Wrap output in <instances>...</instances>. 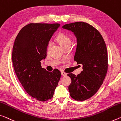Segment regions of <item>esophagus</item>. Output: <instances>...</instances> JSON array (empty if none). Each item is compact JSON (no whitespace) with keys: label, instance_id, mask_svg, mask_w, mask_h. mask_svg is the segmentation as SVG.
Listing matches in <instances>:
<instances>
[{"label":"esophagus","instance_id":"esophagus-1","mask_svg":"<svg viewBox=\"0 0 121 121\" xmlns=\"http://www.w3.org/2000/svg\"><path fill=\"white\" fill-rule=\"evenodd\" d=\"M61 75H62V76H67V73H65V72H62L61 73Z\"/></svg>","mask_w":121,"mask_h":121}]
</instances>
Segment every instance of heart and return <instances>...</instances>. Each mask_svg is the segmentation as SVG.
Returning a JSON list of instances; mask_svg holds the SVG:
<instances>
[{"mask_svg":"<svg viewBox=\"0 0 121 121\" xmlns=\"http://www.w3.org/2000/svg\"><path fill=\"white\" fill-rule=\"evenodd\" d=\"M56 40L57 41V43L60 44V46L62 47L63 48H65L67 47H70L71 45V39L70 38L67 36L66 34H65L63 33H60L57 35L56 38ZM52 41H49L48 43L47 49V51H49L51 47L52 46Z\"/></svg>","mask_w":121,"mask_h":121,"instance_id":"1","label":"heart"}]
</instances>
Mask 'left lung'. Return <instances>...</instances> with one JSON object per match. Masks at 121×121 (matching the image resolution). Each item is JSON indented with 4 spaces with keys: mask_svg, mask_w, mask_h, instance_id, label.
<instances>
[{
    "mask_svg": "<svg viewBox=\"0 0 121 121\" xmlns=\"http://www.w3.org/2000/svg\"><path fill=\"white\" fill-rule=\"evenodd\" d=\"M64 29L72 32L77 46L74 60L83 66V70L76 76L68 74L72 82L68 87L70 96L77 101L91 98L103 83L108 70L106 45L100 33L84 22L66 24Z\"/></svg>",
    "mask_w": 121,
    "mask_h": 121,
    "instance_id": "obj_1",
    "label": "left lung"
}]
</instances>
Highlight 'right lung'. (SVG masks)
<instances>
[{"mask_svg": "<svg viewBox=\"0 0 121 121\" xmlns=\"http://www.w3.org/2000/svg\"><path fill=\"white\" fill-rule=\"evenodd\" d=\"M59 24H30L19 32L14 41L12 62L17 77L28 94L37 100L53 97L61 73L48 72L41 66L47 56V47Z\"/></svg>", "mask_w": 121, "mask_h": 121, "instance_id": "obj_1", "label": "right lung"}]
</instances>
